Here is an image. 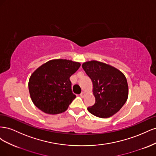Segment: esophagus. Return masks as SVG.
<instances>
[{
    "label": "esophagus",
    "instance_id": "34e87169",
    "mask_svg": "<svg viewBox=\"0 0 156 156\" xmlns=\"http://www.w3.org/2000/svg\"><path fill=\"white\" fill-rule=\"evenodd\" d=\"M84 96H85V94H84V92H82L81 94H80V96H81L82 98H83L84 97Z\"/></svg>",
    "mask_w": 156,
    "mask_h": 156
}]
</instances>
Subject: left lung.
Masks as SVG:
<instances>
[{
  "mask_svg": "<svg viewBox=\"0 0 156 156\" xmlns=\"http://www.w3.org/2000/svg\"><path fill=\"white\" fill-rule=\"evenodd\" d=\"M82 67L93 84L96 102L87 108L93 115L106 119L119 111L127 101L128 85L125 75L110 65L96 60L88 61Z\"/></svg>",
  "mask_w": 156,
  "mask_h": 156,
  "instance_id": "obj_1",
  "label": "left lung"
}]
</instances>
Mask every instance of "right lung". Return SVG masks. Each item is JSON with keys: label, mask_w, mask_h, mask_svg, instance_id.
<instances>
[{"label": "right lung", "mask_w": 156, "mask_h": 156, "mask_svg": "<svg viewBox=\"0 0 156 156\" xmlns=\"http://www.w3.org/2000/svg\"><path fill=\"white\" fill-rule=\"evenodd\" d=\"M81 64L56 59L41 65L32 74L29 82L34 104L47 114L56 115L68 109L76 96L72 90L69 77Z\"/></svg>", "instance_id": "add662e5"}]
</instances>
